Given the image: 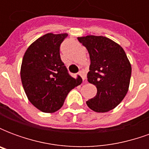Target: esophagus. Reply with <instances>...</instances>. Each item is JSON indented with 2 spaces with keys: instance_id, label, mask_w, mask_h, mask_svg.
<instances>
[{
  "instance_id": "esophagus-1",
  "label": "esophagus",
  "mask_w": 149,
  "mask_h": 149,
  "mask_svg": "<svg viewBox=\"0 0 149 149\" xmlns=\"http://www.w3.org/2000/svg\"><path fill=\"white\" fill-rule=\"evenodd\" d=\"M79 75H80L81 77V78L83 79V81H84V80L86 79V74H85V72H84V71L79 72Z\"/></svg>"
}]
</instances>
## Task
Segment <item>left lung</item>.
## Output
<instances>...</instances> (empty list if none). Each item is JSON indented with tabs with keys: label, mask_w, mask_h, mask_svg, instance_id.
I'll use <instances>...</instances> for the list:
<instances>
[{
	"label": "left lung",
	"mask_w": 149,
	"mask_h": 149,
	"mask_svg": "<svg viewBox=\"0 0 149 149\" xmlns=\"http://www.w3.org/2000/svg\"><path fill=\"white\" fill-rule=\"evenodd\" d=\"M90 56L88 81L97 88V95L86 101L94 112L115 109L128 93L132 67L125 50L106 37L88 35L77 37Z\"/></svg>",
	"instance_id": "8db88e82"
}]
</instances>
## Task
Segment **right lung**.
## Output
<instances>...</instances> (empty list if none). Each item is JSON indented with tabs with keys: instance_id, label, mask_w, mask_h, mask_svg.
Listing matches in <instances>:
<instances>
[{
	"instance_id": "right-lung-1",
	"label": "right lung",
	"mask_w": 149,
	"mask_h": 149,
	"mask_svg": "<svg viewBox=\"0 0 149 149\" xmlns=\"http://www.w3.org/2000/svg\"><path fill=\"white\" fill-rule=\"evenodd\" d=\"M68 33H46L28 48L22 60L21 78L31 104L43 112H56L68 93L81 83L72 77L62 62L60 45Z\"/></svg>"
}]
</instances>
